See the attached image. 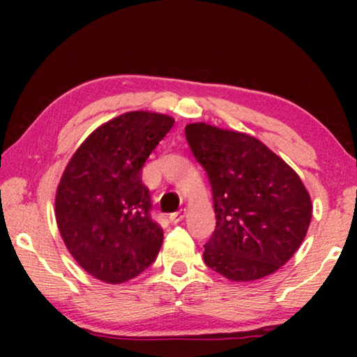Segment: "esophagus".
<instances>
[{"instance_id":"esophagus-1","label":"esophagus","mask_w":357,"mask_h":357,"mask_svg":"<svg viewBox=\"0 0 357 357\" xmlns=\"http://www.w3.org/2000/svg\"><path fill=\"white\" fill-rule=\"evenodd\" d=\"M184 214H185V209H179V211H176V213H173V214L168 215V219H170V222L176 223V222H179V220H183Z\"/></svg>"}]
</instances>
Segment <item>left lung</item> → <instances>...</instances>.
Wrapping results in <instances>:
<instances>
[{
  "label": "left lung",
  "instance_id": "1",
  "mask_svg": "<svg viewBox=\"0 0 357 357\" xmlns=\"http://www.w3.org/2000/svg\"><path fill=\"white\" fill-rule=\"evenodd\" d=\"M193 155L213 189L215 229L203 259L228 280L275 273L304 241L312 202L291 167L255 137L214 126H185Z\"/></svg>",
  "mask_w": 357,
  "mask_h": 357
}]
</instances>
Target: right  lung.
Masks as SVG:
<instances>
[{"label": "right lung", "instance_id": "right-lung-1", "mask_svg": "<svg viewBox=\"0 0 357 357\" xmlns=\"http://www.w3.org/2000/svg\"><path fill=\"white\" fill-rule=\"evenodd\" d=\"M167 114L130 112L102 124L59 181L56 223L75 261L96 279L123 283L149 268L164 241L142 170L173 128Z\"/></svg>", "mask_w": 357, "mask_h": 357}]
</instances>
